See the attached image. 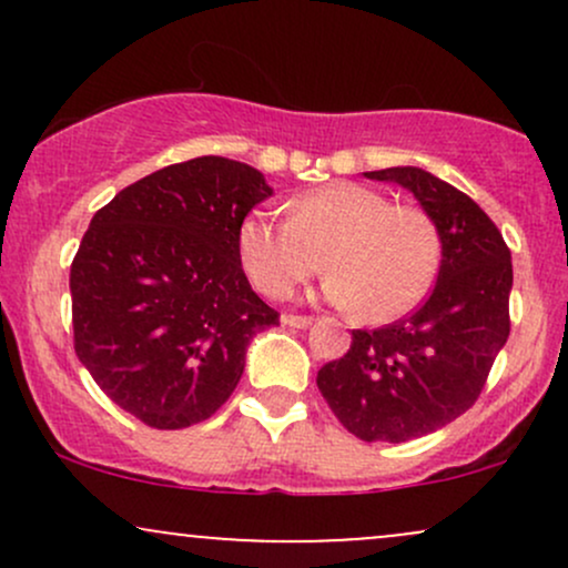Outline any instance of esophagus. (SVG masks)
Here are the masks:
<instances>
[{"instance_id":"obj_1","label":"esophagus","mask_w":568,"mask_h":568,"mask_svg":"<svg viewBox=\"0 0 568 568\" xmlns=\"http://www.w3.org/2000/svg\"><path fill=\"white\" fill-rule=\"evenodd\" d=\"M280 321H283V325H288V328H306V325H312L310 315H288V312Z\"/></svg>"}]
</instances>
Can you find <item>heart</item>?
<instances>
[{
	"mask_svg": "<svg viewBox=\"0 0 568 568\" xmlns=\"http://www.w3.org/2000/svg\"><path fill=\"white\" fill-rule=\"evenodd\" d=\"M253 285L288 298L317 272L325 296L368 323L403 317L425 298L440 266V230L422 205L389 202L376 189L336 181L288 205V221L247 216L237 234Z\"/></svg>",
	"mask_w": 568,
	"mask_h": 568,
	"instance_id": "heart-1",
	"label": "heart"
}]
</instances>
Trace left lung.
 Returning a JSON list of instances; mask_svg holds the SVG:
<instances>
[{"label": "left lung", "mask_w": 568, "mask_h": 568, "mask_svg": "<svg viewBox=\"0 0 568 568\" xmlns=\"http://www.w3.org/2000/svg\"><path fill=\"white\" fill-rule=\"evenodd\" d=\"M414 192L440 230L438 283L425 304L374 331H352L317 387L355 438L406 443L475 406L510 336V247L465 192L422 168L371 171Z\"/></svg>", "instance_id": "left-lung-1"}]
</instances>
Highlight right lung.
I'll list each match as a JSON object with an SVG mask.
<instances>
[{
    "label": "right lung",
    "instance_id": "add662e5",
    "mask_svg": "<svg viewBox=\"0 0 568 568\" xmlns=\"http://www.w3.org/2000/svg\"><path fill=\"white\" fill-rule=\"evenodd\" d=\"M266 197L256 168L194 158L125 186L90 221L69 277L74 352L146 427L211 419L243 376L247 342L280 323L237 247Z\"/></svg>",
    "mask_w": 568,
    "mask_h": 568
}]
</instances>
